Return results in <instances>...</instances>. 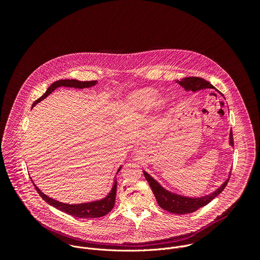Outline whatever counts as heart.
Segmentation results:
<instances>
[{"label":"heart","mask_w":260,"mask_h":260,"mask_svg":"<svg viewBox=\"0 0 260 260\" xmlns=\"http://www.w3.org/2000/svg\"><path fill=\"white\" fill-rule=\"evenodd\" d=\"M157 98V91L153 88H143L134 91L131 96V104L137 109H147L151 107ZM165 104L164 100L157 101V105L161 106Z\"/></svg>","instance_id":"1"}]
</instances>
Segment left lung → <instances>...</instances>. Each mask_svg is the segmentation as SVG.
I'll return each instance as SVG.
<instances>
[{"label": "left lung", "mask_w": 260, "mask_h": 260, "mask_svg": "<svg viewBox=\"0 0 260 260\" xmlns=\"http://www.w3.org/2000/svg\"><path fill=\"white\" fill-rule=\"evenodd\" d=\"M176 82L179 83L182 87H184L185 90H187V91L188 90L199 91V90L205 89V88H214L215 89V87L210 82H208L205 79L200 78V77H186V78L181 79L180 81L177 80ZM219 93H221V92H219ZM222 96H223V94H222ZM230 145L234 146L233 131H231V133H230ZM143 173H144L146 180L150 185V187L154 193V197H155L159 207L170 213L182 215V214H188V213H192V212L197 211L198 209L208 205L217 196H219L222 191H223V189L228 185L229 180L231 178L232 171L229 173L230 174L229 178L224 181V183L222 184L219 188H217L214 192H212L208 196H205V197H201V198H188V197H184V196H180V194L171 192V191L167 190L166 188H164L161 185L147 172L143 171Z\"/></svg>", "instance_id": "left-lung-1"}]
</instances>
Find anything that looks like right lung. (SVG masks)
<instances>
[{"label": "right lung", "mask_w": 260, "mask_h": 260, "mask_svg": "<svg viewBox=\"0 0 260 260\" xmlns=\"http://www.w3.org/2000/svg\"><path fill=\"white\" fill-rule=\"evenodd\" d=\"M98 83L96 80L94 81H79V80H75V79H64V80H58L53 82L48 89L46 90V92L39 98L37 101H35V103L32 104V107H35V105L38 104L39 102H41L42 100H44L45 98H47L54 89H56L57 87H74V88H78V89H82V88H88L91 86H94ZM121 167L118 169L117 173L120 171ZM31 180V179H30ZM32 182V181H31ZM34 184V182H32ZM34 186L40 194V197L46 202L48 203L50 206L58 209L59 211H62L67 214H70L74 217H78V218H83V219H87V218H99L102 216L107 215L111 210L113 209L114 205H115V198H116V189H117V181L116 179H114V183H113V187L111 189V191L107 194V197H105L102 200L99 201H94V202H90V203H83V204H64L61 202H58L56 200H53L49 197H47L46 194H44L38 187L36 186L34 184Z\"/></svg>", "instance_id": "add662e5"}]
</instances>
